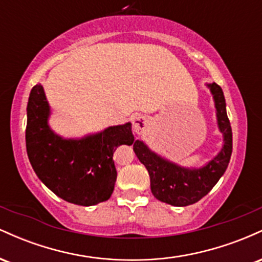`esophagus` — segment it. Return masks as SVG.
<instances>
[{
	"instance_id": "34e87169",
	"label": "esophagus",
	"mask_w": 262,
	"mask_h": 262,
	"mask_svg": "<svg viewBox=\"0 0 262 262\" xmlns=\"http://www.w3.org/2000/svg\"><path fill=\"white\" fill-rule=\"evenodd\" d=\"M150 122L143 116H137L133 119V129L137 134H143L149 128Z\"/></svg>"
}]
</instances>
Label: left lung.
<instances>
[{"instance_id":"obj_1","label":"left lung","mask_w":262,"mask_h":262,"mask_svg":"<svg viewBox=\"0 0 262 262\" xmlns=\"http://www.w3.org/2000/svg\"><path fill=\"white\" fill-rule=\"evenodd\" d=\"M207 86L214 98L218 127L223 134V146L213 160L200 169H186L162 159L143 141L137 140L133 145L135 155L148 170L154 197L171 206L185 207L198 202L214 187L229 164L233 150V134L225 110L223 91L215 82Z\"/></svg>"}]
</instances>
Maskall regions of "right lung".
<instances>
[{
  "label": "right lung",
  "instance_id": "add662e5",
  "mask_svg": "<svg viewBox=\"0 0 262 262\" xmlns=\"http://www.w3.org/2000/svg\"><path fill=\"white\" fill-rule=\"evenodd\" d=\"M49 116L39 83L29 95L26 129L27 154L39 180L66 202L89 207L107 201L117 180L113 152L119 145L134 143L132 123L82 139H64L50 129Z\"/></svg>",
  "mask_w": 262,
  "mask_h": 262
}]
</instances>
